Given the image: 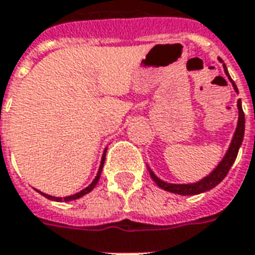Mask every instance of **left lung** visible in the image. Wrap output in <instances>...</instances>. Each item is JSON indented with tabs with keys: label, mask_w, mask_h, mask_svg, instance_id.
I'll return each mask as SVG.
<instances>
[{
	"label": "left lung",
	"mask_w": 255,
	"mask_h": 255,
	"mask_svg": "<svg viewBox=\"0 0 255 255\" xmlns=\"http://www.w3.org/2000/svg\"><path fill=\"white\" fill-rule=\"evenodd\" d=\"M219 60L223 63L221 58H219ZM223 67H224L225 75H227L228 79L232 82V86H234V89H235V91L238 93V87H236V84L234 83V80L231 79L230 73H228L227 67H225V64H223ZM238 111H239L238 126H236V131L235 133H234V138L231 140L230 147L227 150L224 158L220 161L219 165L216 166L213 171L209 173L208 176L203 177V179H201V180L197 183H190V184H172V183H166L164 182V180L158 179V177L154 175V172L151 171L149 166H147V169H149L150 172V176L154 180L155 184L160 188H162V190H165V191L173 192V194H179V195H197V194H201V192H206L209 191V190H212V188L216 187L219 183L223 182V179L227 176V173H228V171L231 169L232 164L235 162L236 155H238L239 147H241L242 142H243V136H245V113H243V109H242L241 100H238Z\"/></svg>",
	"instance_id": "left-lung-1"
}]
</instances>
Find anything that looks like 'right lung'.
I'll return each mask as SVG.
<instances>
[{
  "instance_id": "obj_1",
  "label": "right lung",
  "mask_w": 255,
  "mask_h": 255,
  "mask_svg": "<svg viewBox=\"0 0 255 255\" xmlns=\"http://www.w3.org/2000/svg\"><path fill=\"white\" fill-rule=\"evenodd\" d=\"M105 154H106V149L105 151H104V155H102V160H101V165H100V169H98V173H97V176H95V179L93 180V183L90 184L89 187H86L84 190H82V191L76 192V194H73V195H69V197H64V198H60V197H52V195H49V194H45V192H41V195H43V197H46L47 199H52V201H56V202H63V201H65V202H68V201H75V199H79V198H82L83 195H86V194H89L93 188L97 186V183H98V180H100V176H101V172H102V168H104V162H105Z\"/></svg>"
}]
</instances>
